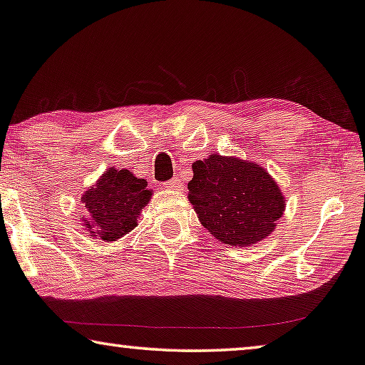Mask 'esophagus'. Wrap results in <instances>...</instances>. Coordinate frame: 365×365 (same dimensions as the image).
Returning a JSON list of instances; mask_svg holds the SVG:
<instances>
[{
    "mask_svg": "<svg viewBox=\"0 0 365 365\" xmlns=\"http://www.w3.org/2000/svg\"><path fill=\"white\" fill-rule=\"evenodd\" d=\"M165 187L170 188V190H182V182L175 177V178H172V180H168L165 183Z\"/></svg>",
    "mask_w": 365,
    "mask_h": 365,
    "instance_id": "esophagus-1",
    "label": "esophagus"
}]
</instances>
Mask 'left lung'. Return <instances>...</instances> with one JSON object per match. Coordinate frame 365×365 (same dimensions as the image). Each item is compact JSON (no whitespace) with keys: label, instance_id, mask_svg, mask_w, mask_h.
Here are the masks:
<instances>
[{"label":"left lung","instance_id":"left-lung-1","mask_svg":"<svg viewBox=\"0 0 365 365\" xmlns=\"http://www.w3.org/2000/svg\"><path fill=\"white\" fill-rule=\"evenodd\" d=\"M188 201L220 242L247 247L272 235L285 197L270 173L251 160L211 154L193 162Z\"/></svg>","mask_w":365,"mask_h":365}]
</instances>
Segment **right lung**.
I'll return each mask as SVG.
<instances>
[{"instance_id":"add662e5","label":"right lung","mask_w":365,"mask_h":365,"mask_svg":"<svg viewBox=\"0 0 365 365\" xmlns=\"http://www.w3.org/2000/svg\"><path fill=\"white\" fill-rule=\"evenodd\" d=\"M152 198L144 178L128 168L111 167L81 197L86 216L81 225L93 239L113 242L138 226V217Z\"/></svg>"}]
</instances>
